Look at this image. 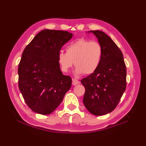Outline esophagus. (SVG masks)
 <instances>
[{"label": "esophagus", "instance_id": "obj_1", "mask_svg": "<svg viewBox=\"0 0 146 146\" xmlns=\"http://www.w3.org/2000/svg\"><path fill=\"white\" fill-rule=\"evenodd\" d=\"M72 84L73 85H78V84H79L80 83V82L78 81V80H76V79H75V78H73L72 79Z\"/></svg>", "mask_w": 146, "mask_h": 146}]
</instances>
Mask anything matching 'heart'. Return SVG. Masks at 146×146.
<instances>
[{"mask_svg": "<svg viewBox=\"0 0 146 146\" xmlns=\"http://www.w3.org/2000/svg\"><path fill=\"white\" fill-rule=\"evenodd\" d=\"M66 52L60 51L58 63L62 72L67 73L74 65L77 75H90L95 73L100 66L103 49L97 41L80 38L71 42L66 48Z\"/></svg>", "mask_w": 146, "mask_h": 146, "instance_id": "obj_1", "label": "heart"}]
</instances>
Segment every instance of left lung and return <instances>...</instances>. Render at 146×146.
<instances>
[{"mask_svg": "<svg viewBox=\"0 0 146 146\" xmlns=\"http://www.w3.org/2000/svg\"><path fill=\"white\" fill-rule=\"evenodd\" d=\"M103 49L97 70L81 80L85 92L83 104L95 115L113 111L126 88V66L123 54L109 36L100 31H91Z\"/></svg>", "mask_w": 146, "mask_h": 146, "instance_id": "1", "label": "left lung"}]
</instances>
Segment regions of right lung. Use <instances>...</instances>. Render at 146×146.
Listing matches in <instances>:
<instances>
[{"instance_id":"1","label":"right lung","mask_w":146,"mask_h":146,"mask_svg":"<svg viewBox=\"0 0 146 146\" xmlns=\"http://www.w3.org/2000/svg\"><path fill=\"white\" fill-rule=\"evenodd\" d=\"M72 36L64 31L44 29L24 49L18 67V85L27 106L36 113H52L71 88L72 80L62 73L58 54Z\"/></svg>"}]
</instances>
